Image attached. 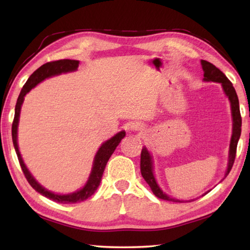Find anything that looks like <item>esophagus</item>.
I'll list each match as a JSON object with an SVG mask.
<instances>
[{
  "instance_id": "obj_1",
  "label": "esophagus",
  "mask_w": 250,
  "mask_h": 250,
  "mask_svg": "<svg viewBox=\"0 0 250 250\" xmlns=\"http://www.w3.org/2000/svg\"><path fill=\"white\" fill-rule=\"evenodd\" d=\"M131 128H132L133 130H140L141 129V125H138V124H132V125H131Z\"/></svg>"
}]
</instances>
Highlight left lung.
Here are the masks:
<instances>
[{
    "label": "left lung",
    "mask_w": 250,
    "mask_h": 250,
    "mask_svg": "<svg viewBox=\"0 0 250 250\" xmlns=\"http://www.w3.org/2000/svg\"><path fill=\"white\" fill-rule=\"evenodd\" d=\"M201 64L204 70V78L203 80L205 82H214V83H221L225 95L228 97V99L230 101V107H231V116H232V134L230 139V146H229V156H228V166L227 170L225 173V177L228 175V173L230 172L232 164L236 158V150H237V143L240 138V133H242V117H240V110H239V101L238 97H237L235 88L232 87V83L229 82L225 74L223 71L219 70L216 66L210 64L209 62L201 61ZM140 168H141V174L143 179L152 189L154 195L156 197L161 198L164 201H171L175 203H184L186 201L176 200V198H172L166 193H163L162 189L159 188L158 183H156L155 177L153 174V163H152V156L150 155L149 151L146 150L145 146L141 151V162H140ZM224 177V179H225Z\"/></svg>",
    "instance_id": "left-lung-1"
}]
</instances>
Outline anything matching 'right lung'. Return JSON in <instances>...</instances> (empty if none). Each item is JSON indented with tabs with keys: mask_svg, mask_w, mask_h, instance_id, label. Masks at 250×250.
I'll return each instance as SVG.
<instances>
[{
	"mask_svg": "<svg viewBox=\"0 0 250 250\" xmlns=\"http://www.w3.org/2000/svg\"><path fill=\"white\" fill-rule=\"evenodd\" d=\"M78 65H79L78 61H73V59H61V61L46 62V64H44L43 66H41L39 69L34 71V73L29 76L27 82L25 83L22 90H21V94L18 98V103H16V105H15V115H14L13 125H12V140H13L14 149L16 151V154H18L20 166L22 167V171L24 173L25 177H26L29 185H31L36 192L42 194V195L46 196L54 202L62 203V204H74V203L83 202L84 200H87L88 197H90L92 194L96 192V189L98 188V186L100 184L101 177H103L104 167L107 166L108 160L110 159V156H111L113 152H115L116 147L119 146L120 141L125 137V131H120V132H118L115 137H112L111 139H109L108 141H105L104 143L101 145V146L99 147V150L95 156L89 179H88L86 185L77 192L65 194V195L55 194L53 192L48 191V189H46L45 188H43L39 182L34 179L33 175L27 170L26 166H25L23 162L22 156H21L19 146H18V126H19L21 108H22L24 97L27 92L31 91V89H33L37 83L43 82L44 79L52 77V76L61 75L62 73L75 71L78 68Z\"/></svg>",
	"mask_w": 250,
	"mask_h": 250,
	"instance_id": "obj_1",
	"label": "right lung"
}]
</instances>
